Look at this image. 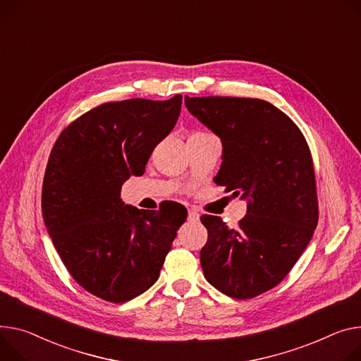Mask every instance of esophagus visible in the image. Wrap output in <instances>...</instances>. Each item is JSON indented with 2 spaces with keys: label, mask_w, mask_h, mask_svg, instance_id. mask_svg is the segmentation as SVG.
I'll return each instance as SVG.
<instances>
[{
  "label": "esophagus",
  "mask_w": 361,
  "mask_h": 361,
  "mask_svg": "<svg viewBox=\"0 0 361 361\" xmlns=\"http://www.w3.org/2000/svg\"><path fill=\"white\" fill-rule=\"evenodd\" d=\"M187 219H188V221H191V223H197L199 220H200V214L195 212V210H188V216H187Z\"/></svg>",
  "instance_id": "1"
}]
</instances>
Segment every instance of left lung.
Segmentation results:
<instances>
[{"label":"left lung","instance_id":"8db88e82","mask_svg":"<svg viewBox=\"0 0 361 361\" xmlns=\"http://www.w3.org/2000/svg\"><path fill=\"white\" fill-rule=\"evenodd\" d=\"M184 102L221 140L214 183L247 200L236 228L217 216H202L209 235L200 252L204 278L231 298L257 297L288 275L317 227L310 147L292 119L267 101L185 96Z\"/></svg>","mask_w":361,"mask_h":361}]
</instances>
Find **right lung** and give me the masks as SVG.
<instances>
[{"mask_svg": "<svg viewBox=\"0 0 361 361\" xmlns=\"http://www.w3.org/2000/svg\"><path fill=\"white\" fill-rule=\"evenodd\" d=\"M183 96L102 104L57 138L42 191L43 219L73 279L121 304L151 288L187 219L185 207L125 206L121 187L142 176L154 148L174 128Z\"/></svg>", "mask_w": 361, "mask_h": 361, "instance_id": "right-lung-1", "label": "right lung"}]
</instances>
